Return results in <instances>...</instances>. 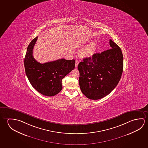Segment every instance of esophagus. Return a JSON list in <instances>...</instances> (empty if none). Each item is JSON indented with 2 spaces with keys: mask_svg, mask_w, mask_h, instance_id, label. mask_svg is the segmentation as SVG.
I'll return each mask as SVG.
<instances>
[{
  "mask_svg": "<svg viewBox=\"0 0 148 148\" xmlns=\"http://www.w3.org/2000/svg\"><path fill=\"white\" fill-rule=\"evenodd\" d=\"M79 61L78 60H76L75 61V67L76 68H77V67L78 65V64H79Z\"/></svg>",
  "mask_w": 148,
  "mask_h": 148,
  "instance_id": "1",
  "label": "esophagus"
}]
</instances>
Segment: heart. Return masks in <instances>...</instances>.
Wrapping results in <instances>:
<instances>
[{"label": "heart", "instance_id": "1", "mask_svg": "<svg viewBox=\"0 0 148 148\" xmlns=\"http://www.w3.org/2000/svg\"><path fill=\"white\" fill-rule=\"evenodd\" d=\"M97 49V44L95 42H91L86 46L84 47L80 51L79 55L82 57H89L95 53Z\"/></svg>", "mask_w": 148, "mask_h": 148}]
</instances>
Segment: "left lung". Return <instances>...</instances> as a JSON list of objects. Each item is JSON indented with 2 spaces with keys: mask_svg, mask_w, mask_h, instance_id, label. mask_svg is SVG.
I'll list each match as a JSON object with an SVG mask.
<instances>
[{
  "mask_svg": "<svg viewBox=\"0 0 148 148\" xmlns=\"http://www.w3.org/2000/svg\"><path fill=\"white\" fill-rule=\"evenodd\" d=\"M111 49L83 59L78 65L79 84L82 93L93 100L109 95L119 83L123 69V57L119 46L109 40Z\"/></svg>",
  "mask_w": 148,
  "mask_h": 148,
  "instance_id": "obj_1",
  "label": "left lung"
}]
</instances>
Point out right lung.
<instances>
[{"label":"right lung","instance_id":"add662e5","mask_svg":"<svg viewBox=\"0 0 148 148\" xmlns=\"http://www.w3.org/2000/svg\"><path fill=\"white\" fill-rule=\"evenodd\" d=\"M38 36L27 47L24 59L25 72L31 85L42 95L52 97L62 89V80L75 68L74 59H60L46 63H39L34 58L33 49Z\"/></svg>","mask_w":148,"mask_h":148}]
</instances>
